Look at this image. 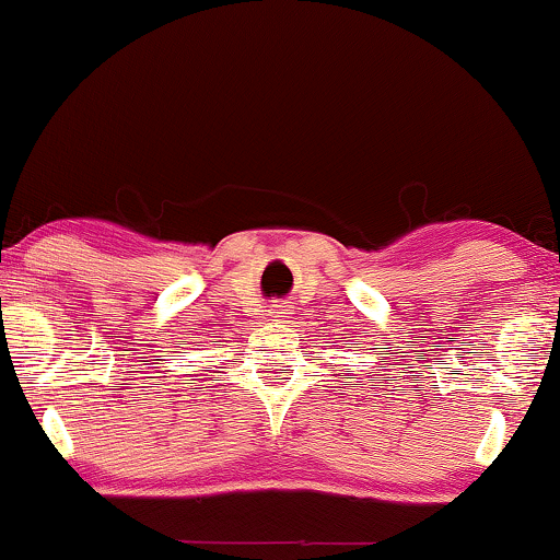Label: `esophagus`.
Wrapping results in <instances>:
<instances>
[{"label": "esophagus", "instance_id": "esophagus-1", "mask_svg": "<svg viewBox=\"0 0 560 560\" xmlns=\"http://www.w3.org/2000/svg\"><path fill=\"white\" fill-rule=\"evenodd\" d=\"M280 313H282L280 305H272V308H270V316H272V318H280Z\"/></svg>", "mask_w": 560, "mask_h": 560}]
</instances>
